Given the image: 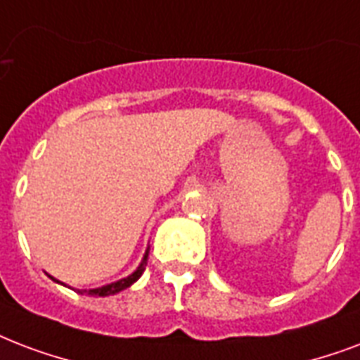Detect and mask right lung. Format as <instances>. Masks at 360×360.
Wrapping results in <instances>:
<instances>
[{
    "instance_id": "1",
    "label": "right lung",
    "mask_w": 360,
    "mask_h": 360,
    "mask_svg": "<svg viewBox=\"0 0 360 360\" xmlns=\"http://www.w3.org/2000/svg\"><path fill=\"white\" fill-rule=\"evenodd\" d=\"M147 257H149V249L145 251L143 259H141L139 266H137L136 270L131 271L130 276H126V278L119 279V281H113V283L101 285V287H98V289L81 290V292H89V295H92V296H111V295H117V292H120V290L128 289V287H131V285L136 283L137 279L141 278V274H143V271H145V266H147ZM49 278H51L52 281H56V283H60L58 279H54V278H52V276H49ZM62 285H64V283H62Z\"/></svg>"
}]
</instances>
